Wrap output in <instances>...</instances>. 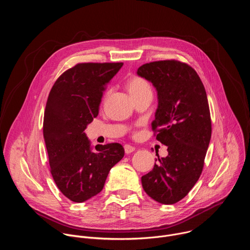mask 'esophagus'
<instances>
[{"label":"esophagus","instance_id":"34e87169","mask_svg":"<svg viewBox=\"0 0 250 250\" xmlns=\"http://www.w3.org/2000/svg\"><path fill=\"white\" fill-rule=\"evenodd\" d=\"M124 148H125V152L126 154H129V153H131V152H133V151L135 150V148H134L133 146H129V145H125V146H124Z\"/></svg>","mask_w":250,"mask_h":250}]
</instances>
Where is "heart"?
Instances as JSON below:
<instances>
[{"label": "heart", "instance_id": "b5f03b06", "mask_svg": "<svg viewBox=\"0 0 250 250\" xmlns=\"http://www.w3.org/2000/svg\"><path fill=\"white\" fill-rule=\"evenodd\" d=\"M127 88H128V91L131 96L139 95V94L146 93V92H151L150 86L147 83V81L145 80L144 78H140V77L132 78L128 82Z\"/></svg>", "mask_w": 250, "mask_h": 250}]
</instances>
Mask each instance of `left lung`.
<instances>
[{"instance_id": "left-lung-1", "label": "left lung", "mask_w": 250, "mask_h": 250, "mask_svg": "<svg viewBox=\"0 0 250 250\" xmlns=\"http://www.w3.org/2000/svg\"><path fill=\"white\" fill-rule=\"evenodd\" d=\"M136 74L156 90L152 128L157 129L156 139L168 151L141 177V184L154 201L175 204L190 192L203 170L211 135L207 93L196 71L179 61L146 63Z\"/></svg>"}]
</instances>
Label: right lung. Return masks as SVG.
<instances>
[{
  "mask_svg": "<svg viewBox=\"0 0 250 250\" xmlns=\"http://www.w3.org/2000/svg\"><path fill=\"white\" fill-rule=\"evenodd\" d=\"M123 63H80L54 83L45 106L43 137L53 180L75 203L99 194L112 167L125 155L120 144L93 149L84 130L99 115L104 91Z\"/></svg>",
  "mask_w": 250,
  "mask_h": 250,
  "instance_id": "obj_1",
  "label": "right lung"
}]
</instances>
